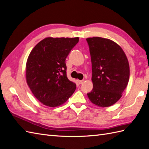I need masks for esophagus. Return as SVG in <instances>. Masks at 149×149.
Wrapping results in <instances>:
<instances>
[{
  "label": "esophagus",
  "instance_id": "obj_1",
  "mask_svg": "<svg viewBox=\"0 0 149 149\" xmlns=\"http://www.w3.org/2000/svg\"><path fill=\"white\" fill-rule=\"evenodd\" d=\"M84 82V80H78V83L79 85H81V84H82V83Z\"/></svg>",
  "mask_w": 149,
  "mask_h": 149
}]
</instances>
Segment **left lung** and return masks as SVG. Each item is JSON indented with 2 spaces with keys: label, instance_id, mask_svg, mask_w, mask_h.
Here are the masks:
<instances>
[{
  "label": "left lung",
  "instance_id": "1",
  "mask_svg": "<svg viewBox=\"0 0 149 149\" xmlns=\"http://www.w3.org/2000/svg\"><path fill=\"white\" fill-rule=\"evenodd\" d=\"M92 61L93 89L87 93L99 107H109L119 100L128 85L130 66L121 47L109 39L86 38Z\"/></svg>",
  "mask_w": 149,
  "mask_h": 149
}]
</instances>
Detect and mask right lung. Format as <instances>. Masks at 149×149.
I'll list each match as a JSON object with an SVG mask.
<instances>
[{
  "label": "right lung",
  "instance_id": "1",
  "mask_svg": "<svg viewBox=\"0 0 149 149\" xmlns=\"http://www.w3.org/2000/svg\"><path fill=\"white\" fill-rule=\"evenodd\" d=\"M78 37L45 38L35 45L26 63L28 85L34 96L47 106H59L76 90L66 74V59Z\"/></svg>",
  "mask_w": 149,
  "mask_h": 149
}]
</instances>
